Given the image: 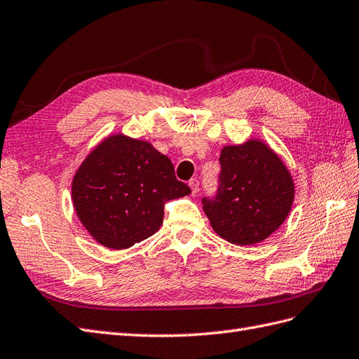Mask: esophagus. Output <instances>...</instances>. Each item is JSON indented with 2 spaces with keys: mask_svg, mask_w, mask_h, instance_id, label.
Wrapping results in <instances>:
<instances>
[{
  "mask_svg": "<svg viewBox=\"0 0 359 359\" xmlns=\"http://www.w3.org/2000/svg\"><path fill=\"white\" fill-rule=\"evenodd\" d=\"M198 180L197 179H191L189 180V188H191V191H192V196H196V194L198 192Z\"/></svg>",
  "mask_w": 359,
  "mask_h": 359,
  "instance_id": "obj_1",
  "label": "esophagus"
}]
</instances>
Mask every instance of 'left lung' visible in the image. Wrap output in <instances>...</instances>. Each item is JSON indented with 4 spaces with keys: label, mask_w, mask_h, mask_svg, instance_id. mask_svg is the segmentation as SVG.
I'll list each match as a JSON object with an SVG mask.
<instances>
[{
    "label": "left lung",
    "mask_w": 359,
    "mask_h": 359,
    "mask_svg": "<svg viewBox=\"0 0 359 359\" xmlns=\"http://www.w3.org/2000/svg\"><path fill=\"white\" fill-rule=\"evenodd\" d=\"M219 163L218 196L203 198L213 231L241 247L266 241L290 215L294 201L290 170L259 138L224 146Z\"/></svg>",
    "instance_id": "1"
}]
</instances>
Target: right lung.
<instances>
[{"instance_id": "add662e5", "label": "right lung", "mask_w": 359, "mask_h": 359, "mask_svg": "<svg viewBox=\"0 0 359 359\" xmlns=\"http://www.w3.org/2000/svg\"><path fill=\"white\" fill-rule=\"evenodd\" d=\"M187 183L149 141L111 134L91 150L72 179V203L97 243L126 250L155 234L163 204L189 196Z\"/></svg>"}]
</instances>
